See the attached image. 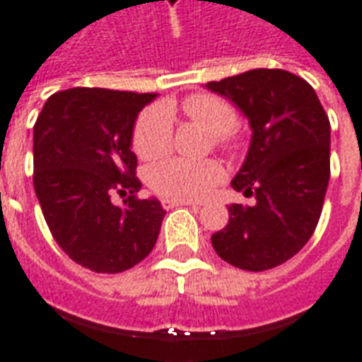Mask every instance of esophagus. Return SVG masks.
<instances>
[{"mask_svg":"<svg viewBox=\"0 0 362 362\" xmlns=\"http://www.w3.org/2000/svg\"><path fill=\"white\" fill-rule=\"evenodd\" d=\"M160 204H163L165 209H173V207H178V205H189V207H194V209L199 207V204H194V202H184V199H163Z\"/></svg>","mask_w":362,"mask_h":362,"instance_id":"1","label":"esophagus"}]
</instances>
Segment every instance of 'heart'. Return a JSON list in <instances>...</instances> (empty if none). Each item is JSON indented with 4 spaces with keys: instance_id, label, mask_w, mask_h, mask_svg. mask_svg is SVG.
Listing matches in <instances>:
<instances>
[{
    "instance_id": "b5f03b06",
    "label": "heart",
    "mask_w": 362,
    "mask_h": 362,
    "mask_svg": "<svg viewBox=\"0 0 362 362\" xmlns=\"http://www.w3.org/2000/svg\"><path fill=\"white\" fill-rule=\"evenodd\" d=\"M173 104H155L137 116L132 134V147L139 158H158L170 149L173 143ZM184 116L211 132L215 147L225 153L238 149L236 110L221 96L192 95L180 104ZM223 178L219 163L215 160H186L166 158L153 165L147 173L151 189L166 199H199L207 196Z\"/></svg>"
}]
</instances>
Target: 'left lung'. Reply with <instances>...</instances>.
<instances>
[{
	"instance_id": "1",
	"label": "left lung",
	"mask_w": 362,
	"mask_h": 362,
	"mask_svg": "<svg viewBox=\"0 0 362 362\" xmlns=\"http://www.w3.org/2000/svg\"><path fill=\"white\" fill-rule=\"evenodd\" d=\"M252 127L248 157L230 186L256 205H228L227 227L211 236L221 258L266 272L295 256L316 230L329 182V119L303 77L285 69H250L209 81Z\"/></svg>"
}]
</instances>
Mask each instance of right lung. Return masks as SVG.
<instances>
[{"label":"right lung","instance_id":"add662e5","mask_svg":"<svg viewBox=\"0 0 362 362\" xmlns=\"http://www.w3.org/2000/svg\"><path fill=\"white\" fill-rule=\"evenodd\" d=\"M153 98L74 87L54 93L36 119L33 182L44 219L59 248L90 272H126L157 243L166 211L155 197H137L129 149L135 118Z\"/></svg>","mask_w":362,"mask_h":362}]
</instances>
